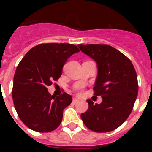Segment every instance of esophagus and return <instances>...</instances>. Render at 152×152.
Listing matches in <instances>:
<instances>
[{
  "mask_svg": "<svg viewBox=\"0 0 152 152\" xmlns=\"http://www.w3.org/2000/svg\"><path fill=\"white\" fill-rule=\"evenodd\" d=\"M79 101H80V99H76V98H74V99H73V102H74V103H76V102H78Z\"/></svg>",
  "mask_w": 152,
  "mask_h": 152,
  "instance_id": "esophagus-1",
  "label": "esophagus"
}]
</instances>
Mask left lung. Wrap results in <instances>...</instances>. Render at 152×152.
I'll return each instance as SVG.
<instances>
[{
    "instance_id": "left-lung-1",
    "label": "left lung",
    "mask_w": 152,
    "mask_h": 152,
    "mask_svg": "<svg viewBox=\"0 0 152 152\" xmlns=\"http://www.w3.org/2000/svg\"><path fill=\"white\" fill-rule=\"evenodd\" d=\"M80 50L97 63L94 91L100 104L88 99V110L81 113L84 125L96 132L113 131L129 118L138 95L137 76L133 64L122 53L106 44L78 45Z\"/></svg>"
}]
</instances>
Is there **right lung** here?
Here are the masks:
<instances>
[{
	"mask_svg": "<svg viewBox=\"0 0 152 152\" xmlns=\"http://www.w3.org/2000/svg\"><path fill=\"white\" fill-rule=\"evenodd\" d=\"M79 51L73 44H39L19 63L12 95L18 116L27 127L48 132L59 126L63 110L71 104L72 98L66 92L51 95L47 87L60 78L67 60Z\"/></svg>",
	"mask_w": 152,
	"mask_h": 152,
	"instance_id": "obj_1",
	"label": "right lung"
}]
</instances>
